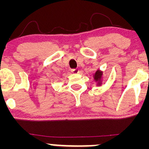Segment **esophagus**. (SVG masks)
Instances as JSON below:
<instances>
[{
  "label": "esophagus",
  "mask_w": 149,
  "mask_h": 149,
  "mask_svg": "<svg viewBox=\"0 0 149 149\" xmlns=\"http://www.w3.org/2000/svg\"><path fill=\"white\" fill-rule=\"evenodd\" d=\"M71 71H72L73 73H75V74H77V73H79V70H78V69H73L71 70Z\"/></svg>",
  "instance_id": "1"
}]
</instances>
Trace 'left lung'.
Here are the masks:
<instances>
[{
    "label": "left lung",
    "mask_w": 149,
    "mask_h": 149,
    "mask_svg": "<svg viewBox=\"0 0 149 149\" xmlns=\"http://www.w3.org/2000/svg\"><path fill=\"white\" fill-rule=\"evenodd\" d=\"M102 74H103V73L100 70H97L95 74H94V80L97 82V85H101V84H102Z\"/></svg>",
    "instance_id": "obj_1"
}]
</instances>
